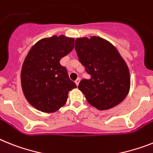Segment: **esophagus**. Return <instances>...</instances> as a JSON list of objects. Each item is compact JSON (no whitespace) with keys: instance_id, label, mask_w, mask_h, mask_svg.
Returning <instances> with one entry per match:
<instances>
[{"instance_id":"esophagus-1","label":"esophagus","mask_w":153,"mask_h":153,"mask_svg":"<svg viewBox=\"0 0 153 153\" xmlns=\"http://www.w3.org/2000/svg\"><path fill=\"white\" fill-rule=\"evenodd\" d=\"M79 82H80V78H79V79H77L76 80H75V84H76L77 85H79Z\"/></svg>"}]
</instances>
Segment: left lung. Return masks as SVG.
Returning <instances> with one entry per match:
<instances>
[{"label":"left lung","instance_id":"1","mask_svg":"<svg viewBox=\"0 0 153 153\" xmlns=\"http://www.w3.org/2000/svg\"><path fill=\"white\" fill-rule=\"evenodd\" d=\"M74 46L79 61L91 76L83 79L78 86L88 103L105 110L122 102L130 88V74L117 49L96 36L79 38Z\"/></svg>","mask_w":153,"mask_h":153}]
</instances>
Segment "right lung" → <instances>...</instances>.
Here are the masks:
<instances>
[{"mask_svg": "<svg viewBox=\"0 0 153 153\" xmlns=\"http://www.w3.org/2000/svg\"><path fill=\"white\" fill-rule=\"evenodd\" d=\"M74 42L64 36L43 39L25 57L21 72L23 92L29 103L42 112L58 110L67 102L69 91L77 87L60 64L74 49Z\"/></svg>", "mask_w": 153, "mask_h": 153, "instance_id": "1", "label": "right lung"}]
</instances>
